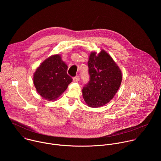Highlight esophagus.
<instances>
[{"label":"esophagus","mask_w":161,"mask_h":161,"mask_svg":"<svg viewBox=\"0 0 161 161\" xmlns=\"http://www.w3.org/2000/svg\"><path fill=\"white\" fill-rule=\"evenodd\" d=\"M80 76H75V77H74L73 78V81H75V82H77V81H78L79 80H80Z\"/></svg>","instance_id":"esophagus-1"}]
</instances>
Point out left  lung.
<instances>
[{
    "label": "left lung",
    "instance_id": "obj_1",
    "mask_svg": "<svg viewBox=\"0 0 161 161\" xmlns=\"http://www.w3.org/2000/svg\"><path fill=\"white\" fill-rule=\"evenodd\" d=\"M90 81L82 90L86 104L99 108L111 100L121 85L122 76L119 67L104 50L97 55L91 52L88 61Z\"/></svg>",
    "mask_w": 161,
    "mask_h": 161
}]
</instances>
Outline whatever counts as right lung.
<instances>
[{
	"label": "right lung",
	"mask_w": 161,
	"mask_h": 161,
	"mask_svg": "<svg viewBox=\"0 0 161 161\" xmlns=\"http://www.w3.org/2000/svg\"><path fill=\"white\" fill-rule=\"evenodd\" d=\"M67 65L60 55L43 61L34 74L33 82L37 93L44 99L53 101L60 96L73 79L67 74Z\"/></svg>",
	"instance_id": "obj_1"
}]
</instances>
